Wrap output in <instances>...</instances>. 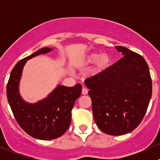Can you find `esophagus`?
Here are the masks:
<instances>
[{
    "label": "esophagus",
    "instance_id": "obj_1",
    "mask_svg": "<svg viewBox=\"0 0 160 160\" xmlns=\"http://www.w3.org/2000/svg\"><path fill=\"white\" fill-rule=\"evenodd\" d=\"M88 90L86 88H82V94L86 95V94H88Z\"/></svg>",
    "mask_w": 160,
    "mask_h": 160
}]
</instances>
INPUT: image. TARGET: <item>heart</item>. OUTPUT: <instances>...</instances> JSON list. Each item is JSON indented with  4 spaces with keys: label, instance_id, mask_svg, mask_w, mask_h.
Returning a JSON list of instances; mask_svg holds the SVG:
<instances>
[{
    "label": "heart",
    "instance_id": "obj_1",
    "mask_svg": "<svg viewBox=\"0 0 160 160\" xmlns=\"http://www.w3.org/2000/svg\"><path fill=\"white\" fill-rule=\"evenodd\" d=\"M96 64L93 68V74H101L107 70L111 65V59L108 55H103L100 57L98 53H90L81 62L82 65H90L96 62Z\"/></svg>",
    "mask_w": 160,
    "mask_h": 160
}]
</instances>
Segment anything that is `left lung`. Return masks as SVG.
Wrapping results in <instances>:
<instances>
[{
	"label": "left lung",
	"mask_w": 160,
	"mask_h": 160,
	"mask_svg": "<svg viewBox=\"0 0 160 160\" xmlns=\"http://www.w3.org/2000/svg\"><path fill=\"white\" fill-rule=\"evenodd\" d=\"M115 49L123 57L84 83L98 128L108 135H121L137 128L144 118L152 97V79L141 55L123 46Z\"/></svg>",
	"instance_id": "obj_1"
}]
</instances>
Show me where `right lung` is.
Returning a JSON list of instances; mask_svg holds the SVG:
<instances>
[{"mask_svg": "<svg viewBox=\"0 0 160 160\" xmlns=\"http://www.w3.org/2000/svg\"><path fill=\"white\" fill-rule=\"evenodd\" d=\"M51 50L48 47L42 48L18 61L11 71L7 84L8 100L18 124L27 134L42 140L59 138L68 129L71 111L82 90L80 83L71 88L59 85L48 98L35 104H28L22 100L18 84L25 62Z\"/></svg>", "mask_w": 160, "mask_h": 160, "instance_id": "right-lung-1", "label": "right lung"}]
</instances>
